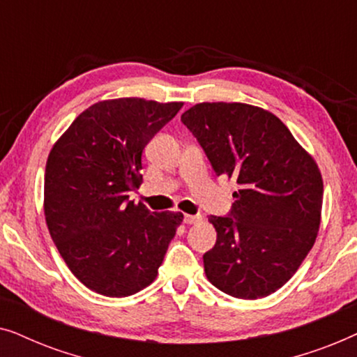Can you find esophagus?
<instances>
[{
  "label": "esophagus",
  "instance_id": "obj_1",
  "mask_svg": "<svg viewBox=\"0 0 357 357\" xmlns=\"http://www.w3.org/2000/svg\"><path fill=\"white\" fill-rule=\"evenodd\" d=\"M198 221H202V216H198V214H183V222L185 224H195V222H198Z\"/></svg>",
  "mask_w": 357,
  "mask_h": 357
}]
</instances>
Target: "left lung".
Listing matches in <instances>:
<instances>
[{"instance_id": "obj_1", "label": "left lung", "mask_w": 357, "mask_h": 357, "mask_svg": "<svg viewBox=\"0 0 357 357\" xmlns=\"http://www.w3.org/2000/svg\"><path fill=\"white\" fill-rule=\"evenodd\" d=\"M216 175L238 185L231 211L209 216L216 243L203 255L209 282L238 299L284 286L314 247L324 182L315 160L270 112L203 102L182 115Z\"/></svg>"}]
</instances>
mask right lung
Masks as SVG:
<instances>
[{
	"mask_svg": "<svg viewBox=\"0 0 357 357\" xmlns=\"http://www.w3.org/2000/svg\"><path fill=\"white\" fill-rule=\"evenodd\" d=\"M182 102L138 97L91 105L50 151L43 209L50 236L73 275L91 291L126 297L158 276L182 213L130 202L139 187L146 144Z\"/></svg>",
	"mask_w": 357,
	"mask_h": 357,
	"instance_id": "right-lung-1",
	"label": "right lung"
}]
</instances>
